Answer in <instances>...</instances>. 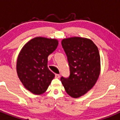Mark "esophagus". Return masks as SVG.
<instances>
[{"label":"esophagus","mask_w":120,"mask_h":120,"mask_svg":"<svg viewBox=\"0 0 120 120\" xmlns=\"http://www.w3.org/2000/svg\"><path fill=\"white\" fill-rule=\"evenodd\" d=\"M55 77H56V79H59V77H60V75H59V74H56V75H55Z\"/></svg>","instance_id":"esophagus-1"}]
</instances>
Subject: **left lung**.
Wrapping results in <instances>:
<instances>
[{
  "mask_svg": "<svg viewBox=\"0 0 120 120\" xmlns=\"http://www.w3.org/2000/svg\"><path fill=\"white\" fill-rule=\"evenodd\" d=\"M62 46L67 56L69 77L61 80L69 96L77 98L90 91L98 78L100 57L96 45L90 39L71 37L63 39Z\"/></svg>",
  "mask_w": 120,
  "mask_h": 120,
  "instance_id": "1",
  "label": "left lung"
}]
</instances>
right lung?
I'll list each match as a JSON object with an SVG mask.
<instances>
[{"label":"right lung","mask_w":120,"mask_h":120,"mask_svg":"<svg viewBox=\"0 0 120 120\" xmlns=\"http://www.w3.org/2000/svg\"><path fill=\"white\" fill-rule=\"evenodd\" d=\"M58 45L56 39L36 37L21 50L17 61V73L24 87L33 94L46 91L55 77L47 67V58Z\"/></svg>","instance_id":"add662e5"}]
</instances>
